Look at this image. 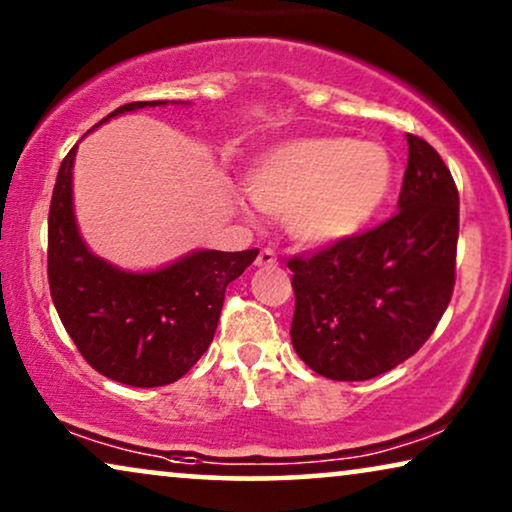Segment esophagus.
<instances>
[{
    "instance_id": "34e87169",
    "label": "esophagus",
    "mask_w": 512,
    "mask_h": 512,
    "mask_svg": "<svg viewBox=\"0 0 512 512\" xmlns=\"http://www.w3.org/2000/svg\"><path fill=\"white\" fill-rule=\"evenodd\" d=\"M256 265L258 268H275L277 265V254L272 249H263L261 254L256 258Z\"/></svg>"
}]
</instances>
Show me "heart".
<instances>
[{"instance_id":"1","label":"heart","mask_w":512,"mask_h":512,"mask_svg":"<svg viewBox=\"0 0 512 512\" xmlns=\"http://www.w3.org/2000/svg\"><path fill=\"white\" fill-rule=\"evenodd\" d=\"M394 184L387 149L342 135L286 139L263 151L247 172L258 212L284 219L307 247H331L373 221Z\"/></svg>"}]
</instances>
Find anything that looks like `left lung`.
<instances>
[{
	"label": "left lung",
	"mask_w": 512,
	"mask_h": 512,
	"mask_svg": "<svg viewBox=\"0 0 512 512\" xmlns=\"http://www.w3.org/2000/svg\"><path fill=\"white\" fill-rule=\"evenodd\" d=\"M389 221L289 261L291 342L314 373L377 377L436 331L454 289L459 193L429 142L408 135V167Z\"/></svg>",
	"instance_id": "1"
}]
</instances>
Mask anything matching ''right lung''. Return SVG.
I'll return each mask as SVG.
<instances>
[{"label": "right lung", "mask_w": 512, "mask_h": 512, "mask_svg": "<svg viewBox=\"0 0 512 512\" xmlns=\"http://www.w3.org/2000/svg\"><path fill=\"white\" fill-rule=\"evenodd\" d=\"M165 104H123L95 128ZM74 158L76 146L62 160L48 212V284L62 326L109 380L144 389L177 382L212 345L226 286L254 263L258 249H198L149 272L118 268L95 256L76 226Z\"/></svg>", "instance_id": "1"}]
</instances>
